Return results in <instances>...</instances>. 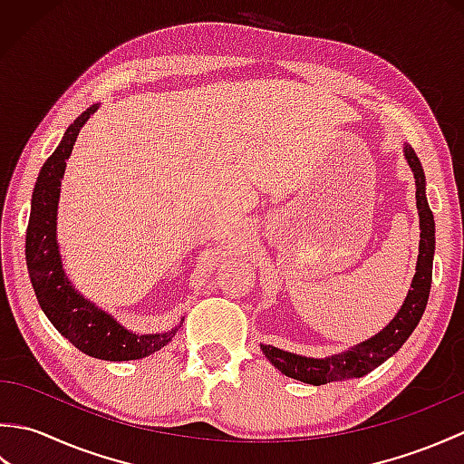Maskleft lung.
Returning <instances> with one entry per match:
<instances>
[{
    "label": "left lung",
    "instance_id": "obj_1",
    "mask_svg": "<svg viewBox=\"0 0 464 464\" xmlns=\"http://www.w3.org/2000/svg\"><path fill=\"white\" fill-rule=\"evenodd\" d=\"M405 155L417 179V207H419V217H420L417 273L415 277H412V285L405 303H402L397 317L392 319L379 334H374L372 339L357 344V347H353L347 353L333 354V357H327V359L299 357V354L275 349L271 344L269 347L267 344H261L265 357H267L283 374H287V377L297 379L307 384H317V387L319 384H327L341 379L362 377V374L377 369L381 362L392 357V354L402 347V343L411 337V333L415 331L422 313H425L429 293H430V281H432L435 219H432V211L427 203L425 173H422L419 157L415 150L409 145H405Z\"/></svg>",
    "mask_w": 464,
    "mask_h": 464
}]
</instances>
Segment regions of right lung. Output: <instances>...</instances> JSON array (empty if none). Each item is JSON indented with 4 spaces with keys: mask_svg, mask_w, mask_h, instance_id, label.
I'll return each instance as SVG.
<instances>
[{
    "mask_svg": "<svg viewBox=\"0 0 464 464\" xmlns=\"http://www.w3.org/2000/svg\"><path fill=\"white\" fill-rule=\"evenodd\" d=\"M95 110L97 105L90 107L67 127L63 141L39 171L25 235L27 271L39 307L69 343L95 359L135 361L165 347L175 337L177 327L161 334H135L121 327L69 285L55 243V213L65 160L73 150L82 125Z\"/></svg>",
    "mask_w": 464,
    "mask_h": 464,
    "instance_id": "right-lung-1",
    "label": "right lung"
}]
</instances>
